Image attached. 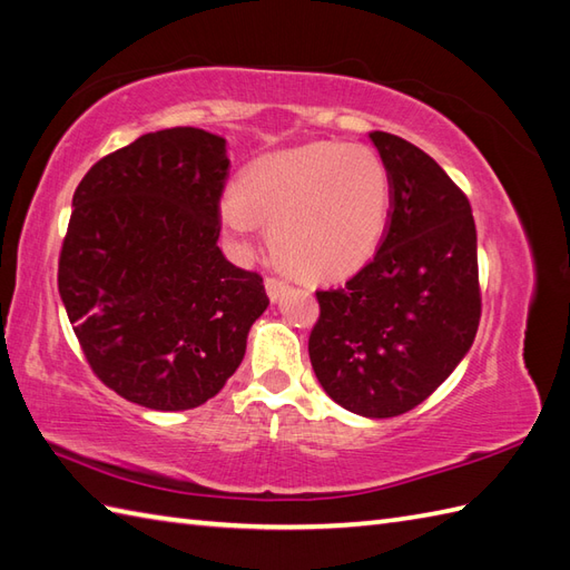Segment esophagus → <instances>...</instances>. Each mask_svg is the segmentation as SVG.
Instances as JSON below:
<instances>
[{
    "label": "esophagus",
    "mask_w": 570,
    "mask_h": 570,
    "mask_svg": "<svg viewBox=\"0 0 570 570\" xmlns=\"http://www.w3.org/2000/svg\"><path fill=\"white\" fill-rule=\"evenodd\" d=\"M264 288H267V294H269L272 301H279V296L288 288V284L284 279H279V276H269V279L264 282Z\"/></svg>",
    "instance_id": "esophagus-1"
}]
</instances>
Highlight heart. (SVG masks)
Wrapping results in <instances>:
<instances>
[{"label":"heart","instance_id":"obj_1","mask_svg":"<svg viewBox=\"0 0 570 570\" xmlns=\"http://www.w3.org/2000/svg\"><path fill=\"white\" fill-rule=\"evenodd\" d=\"M391 214V179L360 142L315 140L264 155L235 184L223 220L247 240L269 228L276 259L303 279L330 282L374 257Z\"/></svg>","mask_w":570,"mask_h":570}]
</instances>
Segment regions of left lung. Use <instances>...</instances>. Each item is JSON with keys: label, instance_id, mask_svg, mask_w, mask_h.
Returning a JSON list of instances; mask_svg holds the SVG:
<instances>
[{"label": "left lung", "instance_id": "8db88e82", "mask_svg": "<svg viewBox=\"0 0 570 570\" xmlns=\"http://www.w3.org/2000/svg\"><path fill=\"white\" fill-rule=\"evenodd\" d=\"M391 214L372 262L315 291L308 354L325 393L364 417L413 410L454 372L481 321L475 223L466 194L428 153L374 130Z\"/></svg>", "mask_w": 570, "mask_h": 570}]
</instances>
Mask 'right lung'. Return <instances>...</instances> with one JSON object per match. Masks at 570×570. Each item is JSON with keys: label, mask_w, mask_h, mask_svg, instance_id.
Masks as SVG:
<instances>
[{"label": "right lung", "mask_w": 570, "mask_h": 570, "mask_svg": "<svg viewBox=\"0 0 570 570\" xmlns=\"http://www.w3.org/2000/svg\"><path fill=\"white\" fill-rule=\"evenodd\" d=\"M225 140L177 126L91 167L72 196L58 291L91 372L150 410L206 403L267 311L262 276L223 257Z\"/></svg>", "instance_id": "1"}]
</instances>
